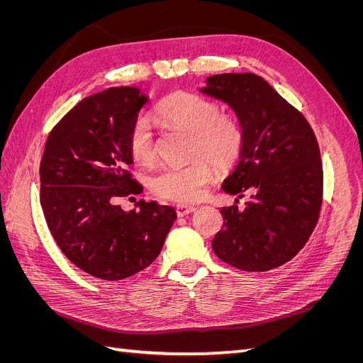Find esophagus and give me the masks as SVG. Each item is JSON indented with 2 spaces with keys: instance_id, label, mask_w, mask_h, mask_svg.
I'll return each mask as SVG.
<instances>
[{
  "instance_id": "1",
  "label": "esophagus",
  "mask_w": 363,
  "mask_h": 363,
  "mask_svg": "<svg viewBox=\"0 0 363 363\" xmlns=\"http://www.w3.org/2000/svg\"><path fill=\"white\" fill-rule=\"evenodd\" d=\"M195 212V207L194 206H188V204H177L175 206V213H177V216H186Z\"/></svg>"
}]
</instances>
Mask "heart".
<instances>
[{"label": "heart", "mask_w": 363, "mask_h": 363, "mask_svg": "<svg viewBox=\"0 0 363 363\" xmlns=\"http://www.w3.org/2000/svg\"><path fill=\"white\" fill-rule=\"evenodd\" d=\"M156 116L164 127L189 133V155L199 159L184 167L162 168L152 175L150 188L164 200L182 204L199 201L213 177L208 160L218 169H227L239 159L245 142L244 125L236 115L221 113L216 101L192 92L167 96L157 106ZM128 150L140 164L156 160V139L145 116H138L131 124Z\"/></svg>", "instance_id": "heart-1"}]
</instances>
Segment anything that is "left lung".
<instances>
[{"label":"left lung","mask_w":363,"mask_h":363,"mask_svg":"<svg viewBox=\"0 0 363 363\" xmlns=\"http://www.w3.org/2000/svg\"><path fill=\"white\" fill-rule=\"evenodd\" d=\"M201 92L233 108L245 130L235 171L223 189L242 199L244 211L223 207L213 251L242 271H268L289 262L309 240L323 204V162L313 130L262 77L216 74Z\"/></svg>","instance_id":"left-lung-1"}]
</instances>
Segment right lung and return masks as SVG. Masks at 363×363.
Here are the masks:
<instances>
[{"instance_id": "obj_1", "label": "right lung", "mask_w": 363, "mask_h": 363, "mask_svg": "<svg viewBox=\"0 0 363 363\" xmlns=\"http://www.w3.org/2000/svg\"><path fill=\"white\" fill-rule=\"evenodd\" d=\"M148 101L136 87L84 98L54 125L40 160V206L50 232L75 267L123 280L155 260L175 211L156 201L124 212L118 199L139 194L128 133Z\"/></svg>"}]
</instances>
